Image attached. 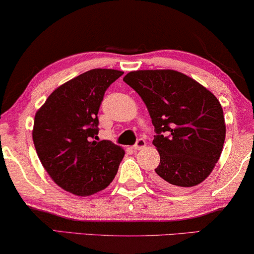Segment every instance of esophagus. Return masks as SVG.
Segmentation results:
<instances>
[{
    "mask_svg": "<svg viewBox=\"0 0 254 254\" xmlns=\"http://www.w3.org/2000/svg\"><path fill=\"white\" fill-rule=\"evenodd\" d=\"M145 147V141L143 140V138H138V140L136 141V143L134 144L133 149L134 150H140V149H143Z\"/></svg>",
    "mask_w": 254,
    "mask_h": 254,
    "instance_id": "obj_1",
    "label": "esophagus"
}]
</instances>
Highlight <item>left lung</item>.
<instances>
[{
  "label": "left lung",
  "mask_w": 254,
  "mask_h": 254,
  "mask_svg": "<svg viewBox=\"0 0 254 254\" xmlns=\"http://www.w3.org/2000/svg\"><path fill=\"white\" fill-rule=\"evenodd\" d=\"M124 81L143 100L155 127L161 162L152 176L165 190L202 183L225 140L223 110L210 91L176 70L130 71Z\"/></svg>",
  "instance_id": "8db88e82"
}]
</instances>
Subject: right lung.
I'll list each match as a JSON object with an SVG mask.
<instances>
[{"instance_id": "add662e5", "label": "right lung", "mask_w": 254, "mask_h": 254, "mask_svg": "<svg viewBox=\"0 0 254 254\" xmlns=\"http://www.w3.org/2000/svg\"><path fill=\"white\" fill-rule=\"evenodd\" d=\"M124 72L92 69L51 93L34 117L33 143L55 184L79 196L103 190L116 177L125 150L98 141V111L107 88Z\"/></svg>"}]
</instances>
